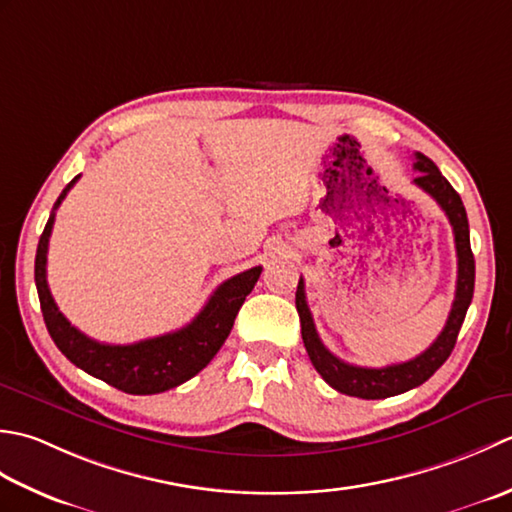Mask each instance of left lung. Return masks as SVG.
<instances>
[{
	"label": "left lung",
	"instance_id": "obj_1",
	"mask_svg": "<svg viewBox=\"0 0 512 512\" xmlns=\"http://www.w3.org/2000/svg\"><path fill=\"white\" fill-rule=\"evenodd\" d=\"M413 170L417 172L413 183L435 198V203L442 207L448 223H451L453 236H455V252H457V285H455V300H453L451 314H448L442 333L435 338V342L429 349L409 362L389 364V367H382V369L356 367V364H349L336 358L318 338L314 318H311V311L307 307L305 280L302 278L298 280L296 309L300 316L302 342H305L309 360L329 387H333L344 395H353V398H362V400L391 398V395H400L404 391L420 387V384L429 380L431 375L446 362V358L451 356V351L457 342V333L462 329L468 305H471L473 300L475 258L471 252L468 218H466L462 198L453 190V185L444 179L442 172L437 170V165L429 159V156L417 152Z\"/></svg>",
	"mask_w": 512,
	"mask_h": 512
}]
</instances>
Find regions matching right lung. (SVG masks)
<instances>
[{
    "label": "right lung",
    "instance_id": "1",
    "mask_svg": "<svg viewBox=\"0 0 512 512\" xmlns=\"http://www.w3.org/2000/svg\"><path fill=\"white\" fill-rule=\"evenodd\" d=\"M77 181L79 176H75L59 194L44 234L39 238L35 256V285L50 338L72 364L123 393L152 395L179 387L205 369L223 347L234 327L238 309L243 307L249 291L254 289L263 267H252L243 274L227 278L223 285L216 287L205 307L198 311V316L183 329L134 344H106L92 340L77 327H72L61 314L46 280L48 241L52 223H55V210Z\"/></svg>",
    "mask_w": 512,
    "mask_h": 512
}]
</instances>
